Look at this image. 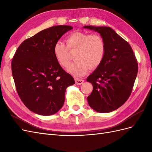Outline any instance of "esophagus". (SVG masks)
I'll return each mask as SVG.
<instances>
[{"label": "esophagus", "instance_id": "1", "mask_svg": "<svg viewBox=\"0 0 152 152\" xmlns=\"http://www.w3.org/2000/svg\"><path fill=\"white\" fill-rule=\"evenodd\" d=\"M75 83L77 85H80L84 82V80L83 79H75Z\"/></svg>", "mask_w": 152, "mask_h": 152}]
</instances>
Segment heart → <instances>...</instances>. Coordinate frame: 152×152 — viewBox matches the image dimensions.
<instances>
[{
	"instance_id": "1",
	"label": "heart",
	"mask_w": 152,
	"mask_h": 152,
	"mask_svg": "<svg viewBox=\"0 0 152 152\" xmlns=\"http://www.w3.org/2000/svg\"><path fill=\"white\" fill-rule=\"evenodd\" d=\"M66 45L61 41L54 44L53 54L56 61L63 68L70 63V53H74L75 62L68 66L67 71L75 77H81L96 69L102 64L105 54V42L98 34L75 31L65 39Z\"/></svg>"
}]
</instances>
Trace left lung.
Wrapping results in <instances>:
<instances>
[{"label":"left lung","instance_id":"left-lung-1","mask_svg":"<svg viewBox=\"0 0 152 152\" xmlns=\"http://www.w3.org/2000/svg\"><path fill=\"white\" fill-rule=\"evenodd\" d=\"M84 28L98 32L106 46L102 64L87 79L93 87L87 102L96 112H112L121 107L131 94L138 69L135 55L129 44L110 27Z\"/></svg>","mask_w":152,"mask_h":152}]
</instances>
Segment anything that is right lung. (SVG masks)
Here are the masks:
<instances>
[{
    "label": "right lung",
    "instance_id": "obj_1",
    "mask_svg": "<svg viewBox=\"0 0 152 152\" xmlns=\"http://www.w3.org/2000/svg\"><path fill=\"white\" fill-rule=\"evenodd\" d=\"M68 25H58L40 31L23 42L11 62L17 93L30 111L51 115L61 108L68 86L75 84L71 75L59 65L53 54L54 44Z\"/></svg>",
    "mask_w": 152,
    "mask_h": 152
}]
</instances>
